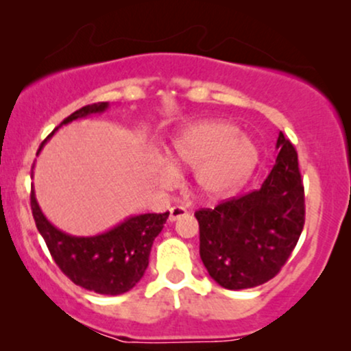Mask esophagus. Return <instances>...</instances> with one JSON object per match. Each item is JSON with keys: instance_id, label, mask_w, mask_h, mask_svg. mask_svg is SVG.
<instances>
[{"instance_id": "1", "label": "esophagus", "mask_w": 351, "mask_h": 351, "mask_svg": "<svg viewBox=\"0 0 351 351\" xmlns=\"http://www.w3.org/2000/svg\"><path fill=\"white\" fill-rule=\"evenodd\" d=\"M188 215V211L184 208H181V206H173L171 209H170V216H168V221H176V219H180L181 216H186Z\"/></svg>"}]
</instances>
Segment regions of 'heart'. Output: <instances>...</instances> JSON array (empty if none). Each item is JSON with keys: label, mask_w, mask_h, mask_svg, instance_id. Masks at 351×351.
Here are the masks:
<instances>
[{"label": "heart", "mask_w": 351, "mask_h": 351, "mask_svg": "<svg viewBox=\"0 0 351 351\" xmlns=\"http://www.w3.org/2000/svg\"><path fill=\"white\" fill-rule=\"evenodd\" d=\"M170 160L156 167L163 186L180 178V170L195 171V184L206 199L232 195L247 181L259 163V147L251 136L226 120H204L186 125L173 136Z\"/></svg>", "instance_id": "b5f03b06"}]
</instances>
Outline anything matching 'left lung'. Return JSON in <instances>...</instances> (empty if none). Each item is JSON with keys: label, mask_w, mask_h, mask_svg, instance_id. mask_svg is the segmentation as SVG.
Here are the masks:
<instances>
[{"label": "left lung", "mask_w": 351, "mask_h": 351, "mask_svg": "<svg viewBox=\"0 0 351 351\" xmlns=\"http://www.w3.org/2000/svg\"><path fill=\"white\" fill-rule=\"evenodd\" d=\"M276 148V165L263 186L195 215L201 261L211 279L229 291L257 287L276 277L304 229L297 152L282 132Z\"/></svg>", "instance_id": "8db88e82"}]
</instances>
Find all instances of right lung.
I'll use <instances>...</instances> for the list:
<instances>
[{
	"instance_id": "right-lung-1",
	"label": "right lung",
	"mask_w": 351,
	"mask_h": 351,
	"mask_svg": "<svg viewBox=\"0 0 351 351\" xmlns=\"http://www.w3.org/2000/svg\"><path fill=\"white\" fill-rule=\"evenodd\" d=\"M107 108L108 102H99L75 110L44 140L38 155L43 150L44 143L62 125L87 119L92 114H104ZM31 209H33L36 228L46 241L52 259L59 265L60 271L79 287L102 295H120L138 284L148 267L153 241L162 232L170 215V213L135 215L100 234L72 236L60 231L44 216L36 199L34 186L31 189Z\"/></svg>"
}]
</instances>
